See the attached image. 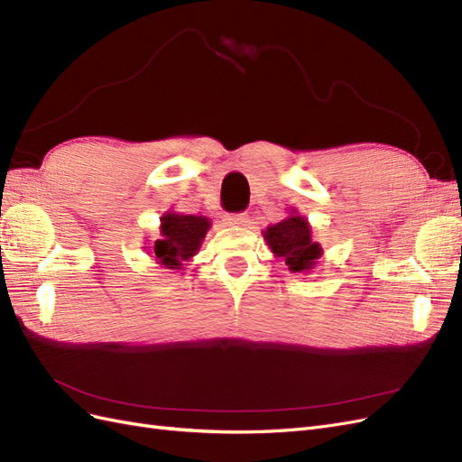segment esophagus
<instances>
[{
	"label": "esophagus",
	"instance_id": "obj_1",
	"mask_svg": "<svg viewBox=\"0 0 462 462\" xmlns=\"http://www.w3.org/2000/svg\"><path fill=\"white\" fill-rule=\"evenodd\" d=\"M226 221L229 223V226H248L250 223V217H248V214H229V216H226Z\"/></svg>",
	"mask_w": 462,
	"mask_h": 462
}]
</instances>
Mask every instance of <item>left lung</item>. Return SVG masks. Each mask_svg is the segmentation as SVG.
I'll return each instance as SVG.
<instances>
[{
	"mask_svg": "<svg viewBox=\"0 0 462 462\" xmlns=\"http://www.w3.org/2000/svg\"><path fill=\"white\" fill-rule=\"evenodd\" d=\"M263 239L277 258H283L292 273L310 272L321 256V246L312 239V227L302 216L292 214L263 231Z\"/></svg>",
	"mask_w": 462,
	"mask_h": 462,
	"instance_id": "1",
	"label": "left lung"
}]
</instances>
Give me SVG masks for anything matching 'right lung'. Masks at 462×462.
<instances>
[{
  "label": "right lung",
  "instance_id": "add662e5",
  "mask_svg": "<svg viewBox=\"0 0 462 462\" xmlns=\"http://www.w3.org/2000/svg\"><path fill=\"white\" fill-rule=\"evenodd\" d=\"M160 221L162 239L152 245V254L165 268L180 270L183 262H189L199 253L212 223L204 216H183L177 212L163 214Z\"/></svg>",
  "mask_w": 462,
  "mask_h": 462
}]
</instances>
